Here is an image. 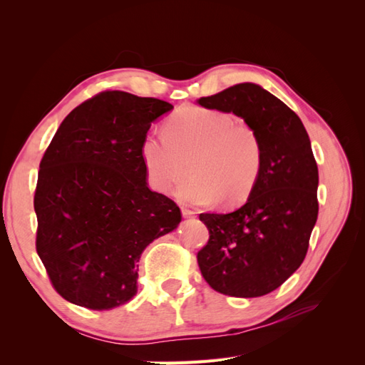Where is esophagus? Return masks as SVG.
Listing matches in <instances>:
<instances>
[{"instance_id": "1", "label": "esophagus", "mask_w": 365, "mask_h": 365, "mask_svg": "<svg viewBox=\"0 0 365 365\" xmlns=\"http://www.w3.org/2000/svg\"><path fill=\"white\" fill-rule=\"evenodd\" d=\"M181 212H182L184 217H195V215H196V212H193V210H189V208H182Z\"/></svg>"}]
</instances>
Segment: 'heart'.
Here are the masks:
<instances>
[{
  "instance_id": "obj_1",
  "label": "heart",
  "mask_w": 365,
  "mask_h": 365,
  "mask_svg": "<svg viewBox=\"0 0 365 365\" xmlns=\"http://www.w3.org/2000/svg\"><path fill=\"white\" fill-rule=\"evenodd\" d=\"M141 160L150 187L168 193L187 170L190 178L178 190L182 202L208 205L224 197L228 204L247 200L262 169L257 132L217 109L185 106L175 113L165 132H148Z\"/></svg>"
}]
</instances>
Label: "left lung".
<instances>
[{
  "mask_svg": "<svg viewBox=\"0 0 365 365\" xmlns=\"http://www.w3.org/2000/svg\"><path fill=\"white\" fill-rule=\"evenodd\" d=\"M197 103L244 118L263 150L247 202L227 215H200L210 239L197 252V264L215 291L262 297L288 280L306 257L318 216L311 140L300 117L256 83H237Z\"/></svg>",
  "mask_w": 365,
  "mask_h": 365,
  "instance_id": "obj_1",
  "label": "left lung"
}]
</instances>
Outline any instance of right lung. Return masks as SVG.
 <instances>
[{"label": "right lung", "mask_w": 365, "mask_h": 365, "mask_svg": "<svg viewBox=\"0 0 365 365\" xmlns=\"http://www.w3.org/2000/svg\"><path fill=\"white\" fill-rule=\"evenodd\" d=\"M173 106L103 91L63 118L39 164L36 251L65 300L109 311L137 294L138 260L181 222L180 207L148 185L141 143Z\"/></svg>", "instance_id": "add662e5"}]
</instances>
